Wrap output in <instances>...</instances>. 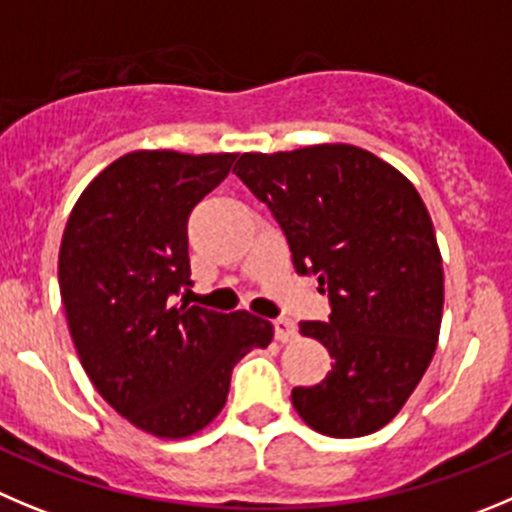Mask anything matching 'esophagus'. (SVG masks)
Here are the masks:
<instances>
[{"label": "esophagus", "instance_id": "obj_1", "mask_svg": "<svg viewBox=\"0 0 512 512\" xmlns=\"http://www.w3.org/2000/svg\"><path fill=\"white\" fill-rule=\"evenodd\" d=\"M295 336H298V331H295L293 321H288V318H278V321H275V338H278L280 343L295 341Z\"/></svg>", "mask_w": 512, "mask_h": 512}]
</instances>
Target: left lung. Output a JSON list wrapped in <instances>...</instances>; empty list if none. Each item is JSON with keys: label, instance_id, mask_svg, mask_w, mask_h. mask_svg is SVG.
<instances>
[{"label": "left lung", "instance_id": "left-lung-1", "mask_svg": "<svg viewBox=\"0 0 512 512\" xmlns=\"http://www.w3.org/2000/svg\"><path fill=\"white\" fill-rule=\"evenodd\" d=\"M234 174L285 229L298 272L331 298V318L300 321L333 369L290 399L328 437L389 424L422 381L442 326L444 272L432 219L412 181L351 143L242 154Z\"/></svg>", "mask_w": 512, "mask_h": 512}]
</instances>
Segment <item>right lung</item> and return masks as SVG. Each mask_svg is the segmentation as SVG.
<instances>
[{
    "label": "right lung",
    "mask_w": 512,
    "mask_h": 512,
    "mask_svg": "<svg viewBox=\"0 0 512 512\" xmlns=\"http://www.w3.org/2000/svg\"><path fill=\"white\" fill-rule=\"evenodd\" d=\"M234 159L131 151L85 186L62 232L57 278L80 364L123 419L159 439L209 427L234 364L275 333L247 310L176 303L191 283L186 217Z\"/></svg>",
    "instance_id": "right-lung-1"
}]
</instances>
